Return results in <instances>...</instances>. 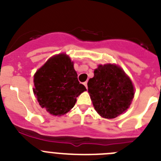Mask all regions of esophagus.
I'll return each instance as SVG.
<instances>
[{"mask_svg":"<svg viewBox=\"0 0 161 161\" xmlns=\"http://www.w3.org/2000/svg\"><path fill=\"white\" fill-rule=\"evenodd\" d=\"M84 85H85V88H86V89H88V85H87V82L85 81V82H84Z\"/></svg>","mask_w":161,"mask_h":161,"instance_id":"obj_1","label":"esophagus"}]
</instances>
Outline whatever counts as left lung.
<instances>
[{
    "instance_id": "1",
    "label": "left lung",
    "mask_w": 161,
    "mask_h": 161,
    "mask_svg": "<svg viewBox=\"0 0 161 161\" xmlns=\"http://www.w3.org/2000/svg\"><path fill=\"white\" fill-rule=\"evenodd\" d=\"M93 106L106 119H114L126 110L134 97L130 78L116 65H99L88 82Z\"/></svg>"
}]
</instances>
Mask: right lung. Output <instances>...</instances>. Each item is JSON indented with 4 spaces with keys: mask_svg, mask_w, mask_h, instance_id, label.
Listing matches in <instances>:
<instances>
[{
    "mask_svg": "<svg viewBox=\"0 0 161 161\" xmlns=\"http://www.w3.org/2000/svg\"><path fill=\"white\" fill-rule=\"evenodd\" d=\"M34 93L42 108L51 114L63 115L74 106L86 88L80 84L70 58L64 54L51 58L34 76Z\"/></svg>",
    "mask_w": 161,
    "mask_h": 161,
    "instance_id": "right-lung-1",
    "label": "right lung"
}]
</instances>
